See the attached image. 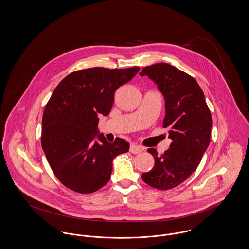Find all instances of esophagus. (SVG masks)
Returning <instances> with one entry per match:
<instances>
[{
    "label": "esophagus",
    "mask_w": 249,
    "mask_h": 249,
    "mask_svg": "<svg viewBox=\"0 0 249 249\" xmlns=\"http://www.w3.org/2000/svg\"><path fill=\"white\" fill-rule=\"evenodd\" d=\"M143 149H144L143 146H138V145H131V147H130V151L133 154L140 153L143 151Z\"/></svg>",
    "instance_id": "34e87169"
}]
</instances>
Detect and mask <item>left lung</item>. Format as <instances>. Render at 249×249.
<instances>
[{"label":"left lung","mask_w":249,"mask_h":249,"mask_svg":"<svg viewBox=\"0 0 249 249\" xmlns=\"http://www.w3.org/2000/svg\"><path fill=\"white\" fill-rule=\"evenodd\" d=\"M140 75L152 80L164 97L163 128L172 140L161 156L155 148L147 149L155 164L141 178L156 189H171L186 180L201 161L211 141L212 115L202 89L190 75L166 63L147 66Z\"/></svg>","instance_id":"1"}]
</instances>
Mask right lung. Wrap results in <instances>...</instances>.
<instances>
[{
    "label": "right lung",
    "mask_w": 249,
    "mask_h": 249,
    "mask_svg": "<svg viewBox=\"0 0 249 249\" xmlns=\"http://www.w3.org/2000/svg\"><path fill=\"white\" fill-rule=\"evenodd\" d=\"M138 67L91 68L74 71L54 89L42 117L41 145L54 175L71 190L90 194L110 179L113 160L129 143H113L99 133V117H107L117 88L131 81Z\"/></svg>",
    "instance_id": "add662e5"
}]
</instances>
